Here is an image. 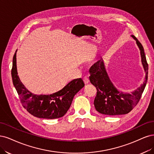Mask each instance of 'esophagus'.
I'll use <instances>...</instances> for the list:
<instances>
[{"label": "esophagus", "mask_w": 154, "mask_h": 154, "mask_svg": "<svg viewBox=\"0 0 154 154\" xmlns=\"http://www.w3.org/2000/svg\"><path fill=\"white\" fill-rule=\"evenodd\" d=\"M83 81H84V82L85 84H88L89 82H90V80H89V79L86 77H85L83 79Z\"/></svg>", "instance_id": "34e87169"}]
</instances>
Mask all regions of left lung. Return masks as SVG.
Listing matches in <instances>:
<instances>
[{"label":"left lung","instance_id":"obj_1","mask_svg":"<svg viewBox=\"0 0 154 154\" xmlns=\"http://www.w3.org/2000/svg\"><path fill=\"white\" fill-rule=\"evenodd\" d=\"M136 41L140 50L141 62L145 70V80L140 87L129 93L119 91L114 86L106 70L103 59L98 61L90 69V81L97 88V96L94 100L96 110L103 115L116 116L125 115L131 111L140 101L142 93L145 90L148 79V65L141 43L134 36H131Z\"/></svg>","mask_w":154,"mask_h":154}]
</instances>
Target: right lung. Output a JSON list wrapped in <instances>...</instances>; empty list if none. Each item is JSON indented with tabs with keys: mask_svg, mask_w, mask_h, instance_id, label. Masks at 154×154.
Masks as SVG:
<instances>
[{
	"mask_svg": "<svg viewBox=\"0 0 154 154\" xmlns=\"http://www.w3.org/2000/svg\"><path fill=\"white\" fill-rule=\"evenodd\" d=\"M17 51L13 56L11 76L23 107L39 118L55 119L63 116L70 108L74 96L84 86L82 79H73L62 90L51 95H35L25 87L17 75Z\"/></svg>",
	"mask_w": 154,
	"mask_h": 154,
	"instance_id": "1",
	"label": "right lung"
}]
</instances>
